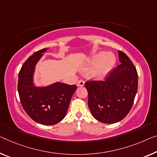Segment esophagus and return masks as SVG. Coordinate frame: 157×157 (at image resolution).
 <instances>
[{
    "label": "esophagus",
    "mask_w": 157,
    "mask_h": 157,
    "mask_svg": "<svg viewBox=\"0 0 157 157\" xmlns=\"http://www.w3.org/2000/svg\"><path fill=\"white\" fill-rule=\"evenodd\" d=\"M77 85H78V86H82L85 85V81L83 80H79L78 82V84H77Z\"/></svg>",
    "instance_id": "esophagus-1"
}]
</instances>
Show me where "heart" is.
I'll return each instance as SVG.
<instances>
[{"label": "heart", "instance_id": "obj_1", "mask_svg": "<svg viewBox=\"0 0 157 157\" xmlns=\"http://www.w3.org/2000/svg\"><path fill=\"white\" fill-rule=\"evenodd\" d=\"M116 57L112 53L101 51L94 55L90 60L91 66H97L94 75L101 78L111 71L116 63Z\"/></svg>", "mask_w": 157, "mask_h": 157}]
</instances>
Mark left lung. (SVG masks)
I'll return each mask as SVG.
<instances>
[{
  "mask_svg": "<svg viewBox=\"0 0 157 157\" xmlns=\"http://www.w3.org/2000/svg\"><path fill=\"white\" fill-rule=\"evenodd\" d=\"M121 64L104 81L85 83L88 106L92 116L104 123H117L129 113L137 94L138 75L128 56L118 51Z\"/></svg>",
  "mask_w": 157,
  "mask_h": 157,
  "instance_id": "left-lung-1",
  "label": "left lung"
}]
</instances>
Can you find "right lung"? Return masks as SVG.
Here are the masks:
<instances>
[{
	"label": "right lung",
	"mask_w": 157,
	"mask_h": 157,
	"mask_svg": "<svg viewBox=\"0 0 157 157\" xmlns=\"http://www.w3.org/2000/svg\"><path fill=\"white\" fill-rule=\"evenodd\" d=\"M47 50L36 51L24 63L19 72L17 90L27 115L35 122L51 125L59 123L66 115L77 86L59 82L46 86L34 85L35 66Z\"/></svg>",
	"instance_id": "1"
}]
</instances>
